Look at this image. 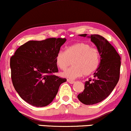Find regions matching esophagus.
I'll list each match as a JSON object with an SVG mask.
<instances>
[{"label":"esophagus","mask_w":131,"mask_h":131,"mask_svg":"<svg viewBox=\"0 0 131 131\" xmlns=\"http://www.w3.org/2000/svg\"><path fill=\"white\" fill-rule=\"evenodd\" d=\"M67 82L69 83H70V84H74V83H75V81H72V80H70V79H67Z\"/></svg>","instance_id":"esophagus-1"}]
</instances>
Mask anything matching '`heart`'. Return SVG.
Segmentation results:
<instances>
[{
	"label": "heart",
	"mask_w": 131,
	"mask_h": 131,
	"mask_svg": "<svg viewBox=\"0 0 131 131\" xmlns=\"http://www.w3.org/2000/svg\"><path fill=\"white\" fill-rule=\"evenodd\" d=\"M55 60L57 67L63 71L67 69L72 60L74 66L62 73V75L74 79L83 74L90 75L96 71L100 64L101 56L99 50L88 43L77 42L68 46L64 52H57Z\"/></svg>",
	"instance_id": "b5f03b06"
}]
</instances>
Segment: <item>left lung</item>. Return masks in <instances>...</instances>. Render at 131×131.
<instances>
[{
	"instance_id": "1",
	"label": "left lung",
	"mask_w": 131,
	"mask_h": 131,
	"mask_svg": "<svg viewBox=\"0 0 131 131\" xmlns=\"http://www.w3.org/2000/svg\"><path fill=\"white\" fill-rule=\"evenodd\" d=\"M91 39L101 56L100 64L94 74V79L86 81L82 93L77 98L85 105H92L104 100L109 95L119 79L121 57L114 47L99 35H79Z\"/></svg>"
}]
</instances>
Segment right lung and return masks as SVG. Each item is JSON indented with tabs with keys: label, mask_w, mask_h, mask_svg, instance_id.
Masks as SVG:
<instances>
[{
	"label": "right lung",
	"mask_w": 131,
	"mask_h": 131,
	"mask_svg": "<svg viewBox=\"0 0 131 131\" xmlns=\"http://www.w3.org/2000/svg\"><path fill=\"white\" fill-rule=\"evenodd\" d=\"M66 41V38L30 40L11 57L12 84L20 97L29 104L36 107L50 104L60 84L67 81L54 74L58 72L56 56Z\"/></svg>",
	"instance_id": "1"
}]
</instances>
